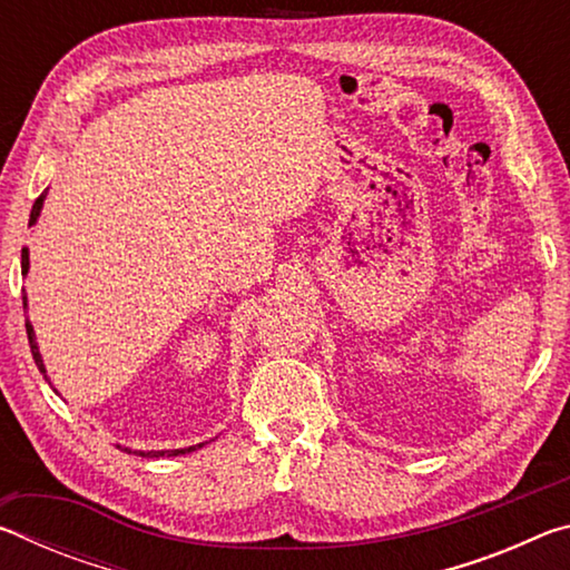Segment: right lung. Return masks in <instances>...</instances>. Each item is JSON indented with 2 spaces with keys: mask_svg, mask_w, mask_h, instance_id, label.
Returning <instances> with one entry per match:
<instances>
[{
  "mask_svg": "<svg viewBox=\"0 0 570 570\" xmlns=\"http://www.w3.org/2000/svg\"><path fill=\"white\" fill-rule=\"evenodd\" d=\"M45 196H47V190L42 193L40 198L35 200V206H32V214H30V226H35L37 224V218H40V210H42V204H45ZM30 272V248H22V274H27ZM22 304H24V308H27V296H22ZM27 340H30V350H32V356H35V364H37V370H40L42 374H45V380H50L47 377V370H45V362H42V354H40V346H37V342H35V330H32V324H30V320H27ZM206 442H198V445H190V448H180V450H130V448H122L125 452H135V455H140V458H176V455H186V452H193V450H198V448H204ZM120 448V445H118Z\"/></svg>",
  "mask_w": 570,
  "mask_h": 570,
  "instance_id": "obj_1",
  "label": "right lung"
}]
</instances>
